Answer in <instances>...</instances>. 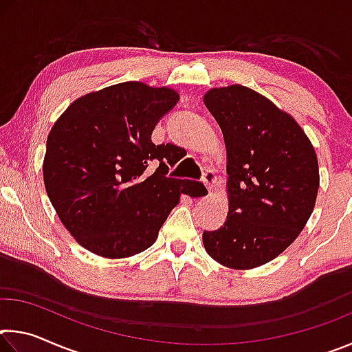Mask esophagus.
Listing matches in <instances>:
<instances>
[{"mask_svg":"<svg viewBox=\"0 0 352 352\" xmlns=\"http://www.w3.org/2000/svg\"><path fill=\"white\" fill-rule=\"evenodd\" d=\"M201 180H204L205 186L208 188V190H210V192H212V190L216 189V186H217V175L214 174L211 169H206L204 172V178H201Z\"/></svg>","mask_w":352,"mask_h":352,"instance_id":"obj_1","label":"esophagus"}]
</instances>
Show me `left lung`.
<instances>
[{
  "mask_svg": "<svg viewBox=\"0 0 352 352\" xmlns=\"http://www.w3.org/2000/svg\"><path fill=\"white\" fill-rule=\"evenodd\" d=\"M204 102L222 129L228 160V216L205 231L204 245L228 269H256L281 254L311 217L317 153L295 118L252 88H211Z\"/></svg>",
  "mask_w": 352,
  "mask_h": 352,
  "instance_id": "8db88e82",
  "label": "left lung"
}]
</instances>
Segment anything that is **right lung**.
Returning <instances> with one entry per match:
<instances>
[{
  "label": "right lung",
  "instance_id": "1",
  "mask_svg": "<svg viewBox=\"0 0 352 352\" xmlns=\"http://www.w3.org/2000/svg\"><path fill=\"white\" fill-rule=\"evenodd\" d=\"M169 87L122 82L76 99L46 140L43 180L60 222L83 248L109 259L144 252L183 194L200 182L166 174L177 146L153 144L152 132L178 102ZM157 159L155 173L146 170Z\"/></svg>",
  "mask_w": 352,
  "mask_h": 352
}]
</instances>
